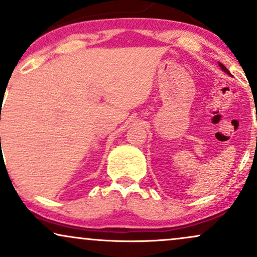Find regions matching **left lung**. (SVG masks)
Here are the masks:
<instances>
[{
  "instance_id": "8db88e82",
  "label": "left lung",
  "mask_w": 257,
  "mask_h": 257,
  "mask_svg": "<svg viewBox=\"0 0 257 257\" xmlns=\"http://www.w3.org/2000/svg\"><path fill=\"white\" fill-rule=\"evenodd\" d=\"M219 66L221 67V70H222V71H223V72H226V73H227V75L232 76V75H231V72H229V71H228V69H227V67L225 66V65H222V64H221V63H219Z\"/></svg>"
}]
</instances>
